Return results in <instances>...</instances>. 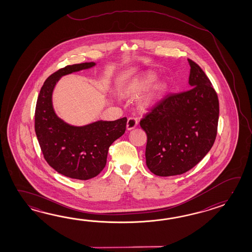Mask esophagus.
Listing matches in <instances>:
<instances>
[{
	"label": "esophagus",
	"instance_id": "1",
	"mask_svg": "<svg viewBox=\"0 0 252 252\" xmlns=\"http://www.w3.org/2000/svg\"><path fill=\"white\" fill-rule=\"evenodd\" d=\"M138 120L136 118H133V117H130V118L128 119V121H127V129L128 130H130V129H133L137 125H138Z\"/></svg>",
	"mask_w": 252,
	"mask_h": 252
}]
</instances>
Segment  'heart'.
<instances>
[{
  "label": "heart",
  "instance_id": "1",
  "mask_svg": "<svg viewBox=\"0 0 252 252\" xmlns=\"http://www.w3.org/2000/svg\"><path fill=\"white\" fill-rule=\"evenodd\" d=\"M157 75L152 72H148L144 75L137 76L127 82L122 88L121 94L124 96L137 95L144 92L155 82ZM167 85L166 82L161 81L157 83L150 91L148 92L140 100L141 109H148L153 106L160 100L164 94L166 93Z\"/></svg>",
  "mask_w": 252,
  "mask_h": 252
}]
</instances>
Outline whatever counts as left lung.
<instances>
[{
	"label": "left lung",
	"mask_w": 252,
	"mask_h": 252,
	"mask_svg": "<svg viewBox=\"0 0 252 252\" xmlns=\"http://www.w3.org/2000/svg\"><path fill=\"white\" fill-rule=\"evenodd\" d=\"M189 88L163 99L140 121L146 164L156 176L181 175L209 152L217 134L219 101L204 71L188 59Z\"/></svg>",
	"instance_id": "obj_1"
}]
</instances>
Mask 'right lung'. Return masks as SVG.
Returning a JSON list of instances; mask_svg holds the SVG:
<instances>
[{
  "label": "right lung",
  "instance_id": "1",
  "mask_svg": "<svg viewBox=\"0 0 252 252\" xmlns=\"http://www.w3.org/2000/svg\"><path fill=\"white\" fill-rule=\"evenodd\" d=\"M95 64L86 62L66 65L48 76L39 92L35 111V131L48 165L63 176L79 180L90 179L101 173L106 165L110 146L124 135L127 124L124 117L74 126L55 112L52 94L59 79Z\"/></svg>",
  "mask_w": 252,
  "mask_h": 252
}]
</instances>
